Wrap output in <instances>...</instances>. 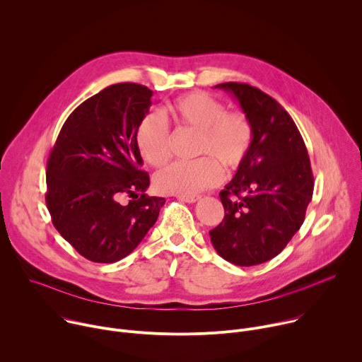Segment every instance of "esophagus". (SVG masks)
<instances>
[{
  "instance_id": "obj_1",
  "label": "esophagus",
  "mask_w": 362,
  "mask_h": 362,
  "mask_svg": "<svg viewBox=\"0 0 362 362\" xmlns=\"http://www.w3.org/2000/svg\"><path fill=\"white\" fill-rule=\"evenodd\" d=\"M179 200H182V202H186V203H194V202H197L199 199H200V196L199 194H193V196H176Z\"/></svg>"
}]
</instances>
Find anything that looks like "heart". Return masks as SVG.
I'll list each match as a JSON object with an SVG mask.
<instances>
[{
  "label": "heart",
  "instance_id": "1",
  "mask_svg": "<svg viewBox=\"0 0 362 362\" xmlns=\"http://www.w3.org/2000/svg\"><path fill=\"white\" fill-rule=\"evenodd\" d=\"M168 115L185 130L199 133L194 162H176L158 172L154 186L162 193L193 196L219 185L223 170L232 173L246 160L253 143V124L242 110H226L208 93L192 91L168 106ZM136 146L141 159L162 166L170 158V132L158 115H147L136 129Z\"/></svg>",
  "mask_w": 362,
  "mask_h": 362
}]
</instances>
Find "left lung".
I'll return each mask as SVG.
<instances>
[{"label": "left lung", "mask_w": 362, "mask_h": 362, "mask_svg": "<svg viewBox=\"0 0 362 362\" xmlns=\"http://www.w3.org/2000/svg\"><path fill=\"white\" fill-rule=\"evenodd\" d=\"M230 91L249 116L252 148L219 193L225 218L209 232L225 261L264 264L279 255L305 221L314 192L311 160L288 112L262 90L245 83L216 86Z\"/></svg>", "instance_id": "1"}]
</instances>
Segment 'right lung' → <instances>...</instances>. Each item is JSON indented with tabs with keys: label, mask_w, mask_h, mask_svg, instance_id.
<instances>
[{
	"label": "right lung",
	"mask_w": 362,
	"mask_h": 362,
	"mask_svg": "<svg viewBox=\"0 0 362 362\" xmlns=\"http://www.w3.org/2000/svg\"><path fill=\"white\" fill-rule=\"evenodd\" d=\"M151 95L136 83L106 87L67 117L49 151L45 203L51 221L91 262L113 264L132 253L166 202L146 194L150 179L136 146Z\"/></svg>",
	"instance_id": "1"
}]
</instances>
